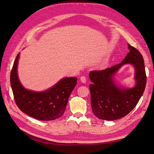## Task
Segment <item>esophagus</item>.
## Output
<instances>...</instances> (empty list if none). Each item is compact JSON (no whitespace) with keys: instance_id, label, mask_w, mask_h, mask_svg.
Masks as SVG:
<instances>
[{"instance_id":"1","label":"esophagus","mask_w":154,"mask_h":154,"mask_svg":"<svg viewBox=\"0 0 154 154\" xmlns=\"http://www.w3.org/2000/svg\"><path fill=\"white\" fill-rule=\"evenodd\" d=\"M80 80H81V82L83 83H86V78H85V76H81V78H80Z\"/></svg>"}]
</instances>
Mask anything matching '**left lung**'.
Listing matches in <instances>:
<instances>
[{
    "mask_svg": "<svg viewBox=\"0 0 154 154\" xmlns=\"http://www.w3.org/2000/svg\"><path fill=\"white\" fill-rule=\"evenodd\" d=\"M130 52L122 63L103 70L90 72L91 105L94 115L105 120H115L127 115L136 106L144 92L147 76L142 55L128 44ZM133 64L136 69V86L130 89L117 87L112 78L122 65Z\"/></svg>",
    "mask_w": 154,
    "mask_h": 154,
    "instance_id": "obj_1",
    "label": "left lung"
}]
</instances>
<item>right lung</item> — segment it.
<instances>
[{
    "instance_id": "add662e5",
    "label": "right lung",
    "mask_w": 154,
    "mask_h": 154,
    "mask_svg": "<svg viewBox=\"0 0 154 154\" xmlns=\"http://www.w3.org/2000/svg\"><path fill=\"white\" fill-rule=\"evenodd\" d=\"M16 56L11 72V85L14 100L20 110L34 119L54 120L61 116L66 109L70 94L77 83V78H65L49 90L35 92L25 89L17 76Z\"/></svg>"
}]
</instances>
